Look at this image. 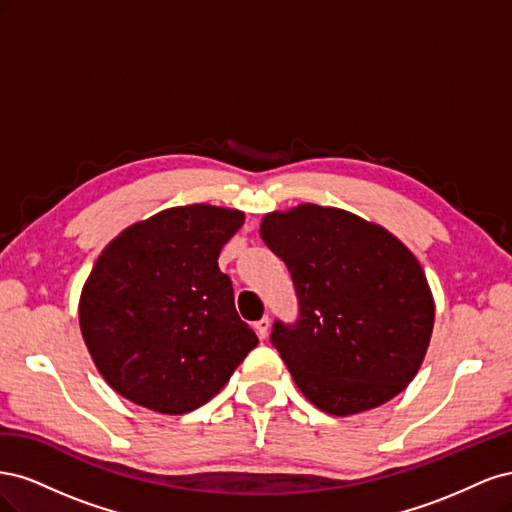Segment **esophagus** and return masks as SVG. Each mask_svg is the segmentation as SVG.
<instances>
[{
  "instance_id": "34e87169",
  "label": "esophagus",
  "mask_w": 512,
  "mask_h": 512,
  "mask_svg": "<svg viewBox=\"0 0 512 512\" xmlns=\"http://www.w3.org/2000/svg\"><path fill=\"white\" fill-rule=\"evenodd\" d=\"M269 327H271V320H269V316L260 318V320L254 324V329H256V333H258V337H260V339H267V335H269Z\"/></svg>"
}]
</instances>
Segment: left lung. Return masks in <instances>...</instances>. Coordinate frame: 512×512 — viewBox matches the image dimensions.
<instances>
[{
  "label": "left lung",
  "instance_id": "obj_1",
  "mask_svg": "<svg viewBox=\"0 0 512 512\" xmlns=\"http://www.w3.org/2000/svg\"><path fill=\"white\" fill-rule=\"evenodd\" d=\"M260 237L297 290L299 318L275 320L271 344L301 393L322 412L348 416L404 391L436 316L408 247L359 215L312 203L267 213Z\"/></svg>",
  "mask_w": 512,
  "mask_h": 512
}]
</instances>
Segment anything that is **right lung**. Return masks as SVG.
<instances>
[{"mask_svg": "<svg viewBox=\"0 0 512 512\" xmlns=\"http://www.w3.org/2000/svg\"><path fill=\"white\" fill-rule=\"evenodd\" d=\"M245 213L164 209L108 243L81 292L79 322L102 378L132 404L185 414L222 391L258 337L239 318L218 258Z\"/></svg>", "mask_w": 512, "mask_h": 512, "instance_id": "right-lung-1", "label": "right lung"}]
</instances>
